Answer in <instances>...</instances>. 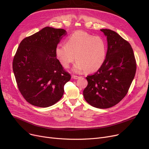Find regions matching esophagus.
Segmentation results:
<instances>
[{"mask_svg":"<svg viewBox=\"0 0 149 149\" xmlns=\"http://www.w3.org/2000/svg\"><path fill=\"white\" fill-rule=\"evenodd\" d=\"M72 77L73 79H78L80 77H79V76H75V75H72Z\"/></svg>","mask_w":149,"mask_h":149,"instance_id":"34e87169","label":"esophagus"}]
</instances>
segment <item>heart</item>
Masks as SVG:
<instances>
[{
  "instance_id": "obj_1",
  "label": "heart",
  "mask_w": 149,
  "mask_h": 149,
  "mask_svg": "<svg viewBox=\"0 0 149 149\" xmlns=\"http://www.w3.org/2000/svg\"><path fill=\"white\" fill-rule=\"evenodd\" d=\"M106 52L103 39L81 30L74 32L67 38L66 44L58 43L55 48L56 58L64 67H69L76 59L73 70L76 73L97 71L105 61Z\"/></svg>"
}]
</instances>
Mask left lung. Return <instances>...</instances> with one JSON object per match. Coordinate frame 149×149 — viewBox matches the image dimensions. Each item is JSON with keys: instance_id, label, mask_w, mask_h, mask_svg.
<instances>
[{"instance_id": "1", "label": "left lung", "mask_w": 149, "mask_h": 149, "mask_svg": "<svg viewBox=\"0 0 149 149\" xmlns=\"http://www.w3.org/2000/svg\"><path fill=\"white\" fill-rule=\"evenodd\" d=\"M107 37V51L102 65L88 76L83 92L86 101L98 109L117 104L127 95L136 72V62L131 45L116 32L101 29Z\"/></svg>"}]
</instances>
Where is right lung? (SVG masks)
I'll list each match as a JSON object with an SVG mask.
<instances>
[{
	"mask_svg": "<svg viewBox=\"0 0 149 149\" xmlns=\"http://www.w3.org/2000/svg\"><path fill=\"white\" fill-rule=\"evenodd\" d=\"M66 35L63 29L46 27L19 43L13 72L21 94L31 105L48 107L63 95L71 76L56 58L55 48Z\"/></svg>",
	"mask_w": 149,
	"mask_h": 149,
	"instance_id": "1",
	"label": "right lung"
}]
</instances>
